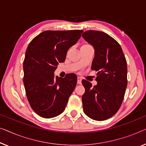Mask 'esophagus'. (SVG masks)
<instances>
[{
	"instance_id": "obj_1",
	"label": "esophagus",
	"mask_w": 146,
	"mask_h": 146,
	"mask_svg": "<svg viewBox=\"0 0 146 146\" xmlns=\"http://www.w3.org/2000/svg\"><path fill=\"white\" fill-rule=\"evenodd\" d=\"M77 84H81V78L79 77L77 78Z\"/></svg>"
}]
</instances>
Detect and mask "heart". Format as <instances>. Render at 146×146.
Returning a JSON list of instances; mask_svg holds the SVG:
<instances>
[{
    "label": "heart",
    "instance_id": "b5f03b06",
    "mask_svg": "<svg viewBox=\"0 0 146 146\" xmlns=\"http://www.w3.org/2000/svg\"><path fill=\"white\" fill-rule=\"evenodd\" d=\"M88 45H89V44H84V45H83V46H88Z\"/></svg>",
    "mask_w": 146,
    "mask_h": 146
}]
</instances>
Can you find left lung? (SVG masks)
<instances>
[{
  "mask_svg": "<svg viewBox=\"0 0 146 146\" xmlns=\"http://www.w3.org/2000/svg\"><path fill=\"white\" fill-rule=\"evenodd\" d=\"M82 36L94 47L91 69L97 71L96 85L82 81L85 89L83 111L93 120H105L118 112L124 100L128 83L126 59L120 45L106 33L89 30Z\"/></svg>",
  "mask_w": 146,
  "mask_h": 146,
  "instance_id": "left-lung-1",
  "label": "left lung"
}]
</instances>
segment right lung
<instances>
[{"mask_svg": "<svg viewBox=\"0 0 146 146\" xmlns=\"http://www.w3.org/2000/svg\"><path fill=\"white\" fill-rule=\"evenodd\" d=\"M83 30L44 31L28 45L24 60L23 82L33 110L46 118L64 111L77 85L75 74L54 78L59 63L65 60L67 51L76 44Z\"/></svg>", "mask_w": 146, "mask_h": 146, "instance_id": "1", "label": "right lung"}]
</instances>
